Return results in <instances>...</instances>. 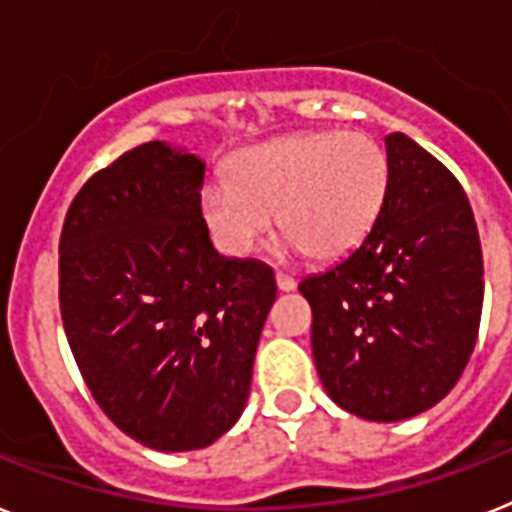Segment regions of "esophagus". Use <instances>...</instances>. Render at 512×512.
<instances>
[{"mask_svg": "<svg viewBox=\"0 0 512 512\" xmlns=\"http://www.w3.org/2000/svg\"><path fill=\"white\" fill-rule=\"evenodd\" d=\"M276 286L278 291H294L296 281L291 276H286V273H276Z\"/></svg>", "mask_w": 512, "mask_h": 512, "instance_id": "esophagus-1", "label": "esophagus"}]
</instances>
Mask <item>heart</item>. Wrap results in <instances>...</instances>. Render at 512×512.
<instances>
[{"label":"heart","instance_id":"1","mask_svg":"<svg viewBox=\"0 0 512 512\" xmlns=\"http://www.w3.org/2000/svg\"><path fill=\"white\" fill-rule=\"evenodd\" d=\"M385 150L367 135L312 130L239 150L229 182L203 190V218L231 255H249L273 229L304 257L328 263L362 244L388 197Z\"/></svg>","mask_w":512,"mask_h":512}]
</instances>
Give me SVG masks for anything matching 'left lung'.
Instances as JSON below:
<instances>
[{
    "label": "left lung",
    "mask_w": 512,
    "mask_h": 512,
    "mask_svg": "<svg viewBox=\"0 0 512 512\" xmlns=\"http://www.w3.org/2000/svg\"><path fill=\"white\" fill-rule=\"evenodd\" d=\"M385 150L388 197L372 231L299 283L322 388L369 422L409 419L453 390L484 302L482 244L461 182L403 132L385 137Z\"/></svg>",
    "instance_id": "1"
}]
</instances>
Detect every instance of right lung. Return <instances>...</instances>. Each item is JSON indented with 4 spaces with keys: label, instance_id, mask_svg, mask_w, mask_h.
I'll return each mask as SVG.
<instances>
[{
    "label": "right lung",
    "instance_id": "obj_1",
    "mask_svg": "<svg viewBox=\"0 0 512 512\" xmlns=\"http://www.w3.org/2000/svg\"><path fill=\"white\" fill-rule=\"evenodd\" d=\"M205 163L145 143L96 171L59 239V309L96 403L163 453L208 448L242 416L273 270L221 257L200 205Z\"/></svg>",
    "mask_w": 512,
    "mask_h": 512
}]
</instances>
